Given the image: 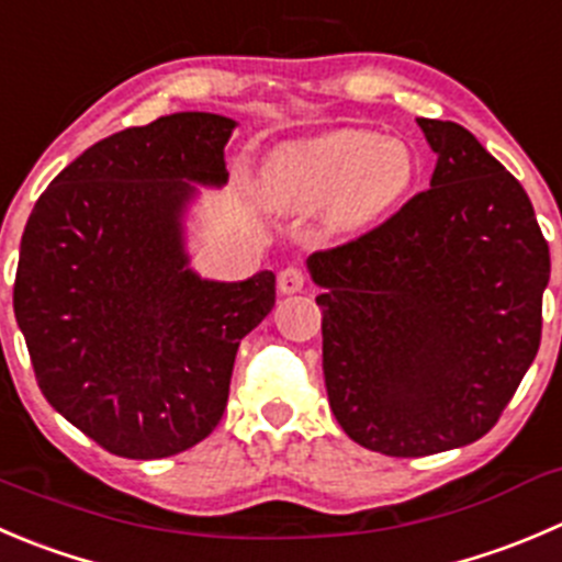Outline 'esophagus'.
<instances>
[{
    "instance_id": "esophagus-1",
    "label": "esophagus",
    "mask_w": 562,
    "mask_h": 562,
    "mask_svg": "<svg viewBox=\"0 0 562 562\" xmlns=\"http://www.w3.org/2000/svg\"><path fill=\"white\" fill-rule=\"evenodd\" d=\"M304 285H307V271H304L302 266H288V269H282L280 277H277L280 293H299L304 291Z\"/></svg>"
}]
</instances>
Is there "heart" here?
<instances>
[{"mask_svg":"<svg viewBox=\"0 0 562 562\" xmlns=\"http://www.w3.org/2000/svg\"><path fill=\"white\" fill-rule=\"evenodd\" d=\"M417 161L406 139L342 128L288 145L266 167V189L280 209L313 211L326 205L337 227H364L403 203Z\"/></svg>","mask_w":562,"mask_h":562,"instance_id":"heart-1","label":"heart"}]
</instances>
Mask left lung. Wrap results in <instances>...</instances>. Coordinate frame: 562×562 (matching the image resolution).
Returning a JSON list of instances; mask_svg holds the SVG:
<instances>
[{"mask_svg": "<svg viewBox=\"0 0 562 562\" xmlns=\"http://www.w3.org/2000/svg\"><path fill=\"white\" fill-rule=\"evenodd\" d=\"M437 154L431 189L310 274L324 381L362 448L419 459L497 426L541 346L549 244L521 183L450 120H417Z\"/></svg>", "mask_w": 562, "mask_h": 562, "instance_id": "1", "label": "left lung"}]
</instances>
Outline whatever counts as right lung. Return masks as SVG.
I'll return each instance as SVG.
<instances>
[{
    "label": "right lung",
    "instance_id": "1",
    "mask_svg": "<svg viewBox=\"0 0 562 562\" xmlns=\"http://www.w3.org/2000/svg\"><path fill=\"white\" fill-rule=\"evenodd\" d=\"M231 117L178 112L117 131L37 198L13 310L46 401L103 450L167 459L203 442L233 362L274 307V271L244 282L187 269L194 183L227 181Z\"/></svg>",
    "mask_w": 562,
    "mask_h": 562
}]
</instances>
